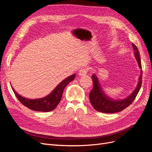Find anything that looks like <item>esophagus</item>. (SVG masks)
Wrapping results in <instances>:
<instances>
[{"instance_id": "1", "label": "esophagus", "mask_w": 152, "mask_h": 152, "mask_svg": "<svg viewBox=\"0 0 152 152\" xmlns=\"http://www.w3.org/2000/svg\"><path fill=\"white\" fill-rule=\"evenodd\" d=\"M87 73V70L86 68H81L80 70L79 71V73H78V75L79 76H85Z\"/></svg>"}]
</instances>
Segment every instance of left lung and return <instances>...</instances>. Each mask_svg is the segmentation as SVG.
Segmentation results:
<instances>
[{"label":"left lung","instance_id":"8db88e82","mask_svg":"<svg viewBox=\"0 0 152 152\" xmlns=\"http://www.w3.org/2000/svg\"><path fill=\"white\" fill-rule=\"evenodd\" d=\"M132 48L134 50V57L138 64V66L141 69L137 84L134 91L126 98L122 99H112L106 94L101 86L97 76L95 74L92 75L93 82V88L89 93V99L91 104L97 111L106 113H113L121 112L129 107L132 103L141 89L142 83V68L141 63L140 55L138 49L134 44H132Z\"/></svg>","mask_w":152,"mask_h":152}]
</instances>
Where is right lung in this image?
Masks as SVG:
<instances>
[{"mask_svg":"<svg viewBox=\"0 0 152 152\" xmlns=\"http://www.w3.org/2000/svg\"><path fill=\"white\" fill-rule=\"evenodd\" d=\"M75 74L66 77L50 93L40 99H28L23 97L16 92L12 90L20 102L25 107L34 111L48 112L52 111L56 108L62 98V94L65 87L75 79Z\"/></svg>","mask_w":152,"mask_h":152,"instance_id":"add662e5","label":"right lung"}]
</instances>
